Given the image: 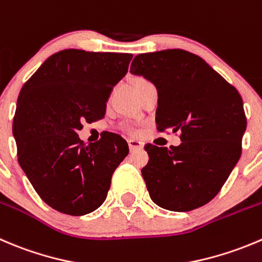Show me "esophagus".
<instances>
[{"mask_svg": "<svg viewBox=\"0 0 262 262\" xmlns=\"http://www.w3.org/2000/svg\"><path fill=\"white\" fill-rule=\"evenodd\" d=\"M128 144L130 151H136V149H142L143 148V143L137 139H128Z\"/></svg>", "mask_w": 262, "mask_h": 262, "instance_id": "obj_1", "label": "esophagus"}]
</instances>
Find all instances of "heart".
Returning a JSON list of instances; mask_svg holds the SVG:
<instances>
[{
	"label": "heart",
	"instance_id": "obj_1",
	"mask_svg": "<svg viewBox=\"0 0 262 262\" xmlns=\"http://www.w3.org/2000/svg\"><path fill=\"white\" fill-rule=\"evenodd\" d=\"M143 80H146V79H143V78H137V79H134V85H137L138 83L143 82Z\"/></svg>",
	"mask_w": 262,
	"mask_h": 262
}]
</instances>
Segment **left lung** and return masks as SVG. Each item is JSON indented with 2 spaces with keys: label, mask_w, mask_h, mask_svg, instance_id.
Masks as SVG:
<instances>
[{
  "label": "left lung",
  "mask_w": 262,
  "mask_h": 262,
  "mask_svg": "<svg viewBox=\"0 0 262 262\" xmlns=\"http://www.w3.org/2000/svg\"><path fill=\"white\" fill-rule=\"evenodd\" d=\"M130 73L156 85L157 129L180 132L182 139L178 147H144L149 197L170 211L204 206L241 157L247 126L242 97L204 58L178 48L137 55Z\"/></svg>",
  "instance_id": "1"
}]
</instances>
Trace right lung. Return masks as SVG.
Wrapping results in <instances>:
<instances>
[{"mask_svg": "<svg viewBox=\"0 0 262 262\" xmlns=\"http://www.w3.org/2000/svg\"><path fill=\"white\" fill-rule=\"evenodd\" d=\"M133 55L63 50L23 85L12 133L17 160L40 199L62 214H90L103 204L116 167L129 152L119 134L85 144L83 123L105 116L113 88Z\"/></svg>", "mask_w": 262, "mask_h": 262, "instance_id": "obj_1", "label": "right lung"}]
</instances>
